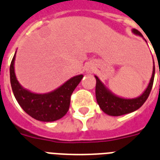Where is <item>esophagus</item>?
I'll use <instances>...</instances> for the list:
<instances>
[{
    "instance_id": "1",
    "label": "esophagus",
    "mask_w": 160,
    "mask_h": 160,
    "mask_svg": "<svg viewBox=\"0 0 160 160\" xmlns=\"http://www.w3.org/2000/svg\"><path fill=\"white\" fill-rule=\"evenodd\" d=\"M87 72H91V71H92V70H91V68H87Z\"/></svg>"
}]
</instances>
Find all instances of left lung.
Returning a JSON list of instances; mask_svg holds the SVG:
<instances>
[{"label": "left lung", "mask_w": 160, "mask_h": 160, "mask_svg": "<svg viewBox=\"0 0 160 160\" xmlns=\"http://www.w3.org/2000/svg\"><path fill=\"white\" fill-rule=\"evenodd\" d=\"M132 32L134 35L142 37L143 40L145 38L139 31L137 29H132ZM146 41V40H145ZM154 61V60H153ZM153 66L152 76H151L148 86L146 87L145 91L140 96L135 98H124L122 97L117 96L114 92H111L109 88H107L105 84H103L101 80L97 76L96 78V98L98 104L99 105L102 111L108 115L111 116H119V115H125V114L131 113L137 111L142 107L144 102L148 98L151 88L153 86L154 78H155V62Z\"/></svg>", "instance_id": "obj_1"}]
</instances>
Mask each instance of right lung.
Wrapping results in <instances>:
<instances>
[{"label":"right lung","mask_w":160,"mask_h":160,"mask_svg":"<svg viewBox=\"0 0 160 160\" xmlns=\"http://www.w3.org/2000/svg\"><path fill=\"white\" fill-rule=\"evenodd\" d=\"M16 52L12 59L9 75L12 90L16 100L27 114L35 119L43 122H53L61 119L69 110L71 96L83 75L72 77L61 86L46 93H37L28 90L19 84L14 72Z\"/></svg>","instance_id":"add662e5"}]
</instances>
